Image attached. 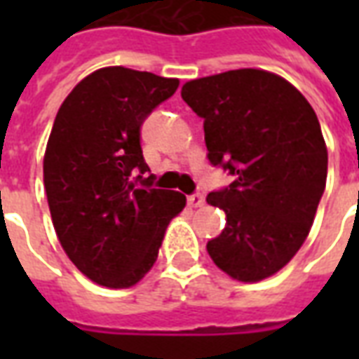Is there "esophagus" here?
Returning <instances> with one entry per match:
<instances>
[{
    "label": "esophagus",
    "mask_w": 359,
    "mask_h": 359,
    "mask_svg": "<svg viewBox=\"0 0 359 359\" xmlns=\"http://www.w3.org/2000/svg\"><path fill=\"white\" fill-rule=\"evenodd\" d=\"M187 202L190 208H202L203 203H205V198H203L202 194H192V196H188Z\"/></svg>",
    "instance_id": "esophagus-1"
}]
</instances>
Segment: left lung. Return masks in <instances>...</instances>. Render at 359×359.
Here are the masks:
<instances>
[{"instance_id":"8db88e82","label":"left lung","mask_w":359,"mask_h":359,"mask_svg":"<svg viewBox=\"0 0 359 359\" xmlns=\"http://www.w3.org/2000/svg\"><path fill=\"white\" fill-rule=\"evenodd\" d=\"M203 118L208 157L234 175L208 203L226 225L208 242L219 269L257 283L285 267L308 238L327 182V146L309 102L288 81L236 69L182 86Z\"/></svg>"}]
</instances>
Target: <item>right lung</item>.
<instances>
[{
    "instance_id": "add662e5",
    "label": "right lung",
    "mask_w": 359,
    "mask_h": 359,
    "mask_svg": "<svg viewBox=\"0 0 359 359\" xmlns=\"http://www.w3.org/2000/svg\"><path fill=\"white\" fill-rule=\"evenodd\" d=\"M179 88L126 67H103L61 103L43 154V187L53 229L82 275L130 288L156 264L167 225L187 196L151 187L140 126Z\"/></svg>"
}]
</instances>
